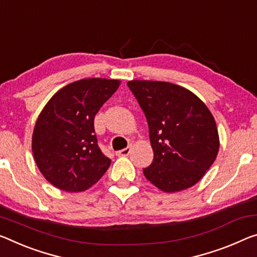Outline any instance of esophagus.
Here are the masks:
<instances>
[{
    "instance_id": "esophagus-1",
    "label": "esophagus",
    "mask_w": 257,
    "mask_h": 257,
    "mask_svg": "<svg viewBox=\"0 0 257 257\" xmlns=\"http://www.w3.org/2000/svg\"><path fill=\"white\" fill-rule=\"evenodd\" d=\"M130 151H132V145L127 146V148H125V149H122L120 151H116L115 154H116L117 157H127L128 154L130 153Z\"/></svg>"
}]
</instances>
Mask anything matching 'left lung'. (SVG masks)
Wrapping results in <instances>:
<instances>
[{"label":"left lung","instance_id":"1","mask_svg":"<svg viewBox=\"0 0 257 257\" xmlns=\"http://www.w3.org/2000/svg\"><path fill=\"white\" fill-rule=\"evenodd\" d=\"M127 84L149 124L154 158L143 169L145 177L164 192L193 186L218 153L216 122L208 107L177 84L142 80Z\"/></svg>","mask_w":257,"mask_h":257}]
</instances>
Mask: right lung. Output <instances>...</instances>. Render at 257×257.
I'll list each match as a JSON object with an SVG mask.
<instances>
[{
	"label": "right lung",
	"mask_w": 257,
	"mask_h": 257,
	"mask_svg": "<svg viewBox=\"0 0 257 257\" xmlns=\"http://www.w3.org/2000/svg\"><path fill=\"white\" fill-rule=\"evenodd\" d=\"M119 85V80L98 77L75 81L57 91L40 113L32 150L40 172L54 186L81 192L106 173L111 160L97 144L93 120Z\"/></svg>",
	"instance_id": "obj_1"
}]
</instances>
